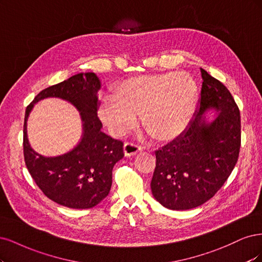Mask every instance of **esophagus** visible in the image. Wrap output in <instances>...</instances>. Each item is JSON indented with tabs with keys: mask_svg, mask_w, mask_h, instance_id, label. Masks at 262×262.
Returning <instances> with one entry per match:
<instances>
[{
	"mask_svg": "<svg viewBox=\"0 0 262 262\" xmlns=\"http://www.w3.org/2000/svg\"><path fill=\"white\" fill-rule=\"evenodd\" d=\"M123 151H124L125 157H133V156H136L137 154H139L141 151V148L136 145H134V143L126 142L124 145Z\"/></svg>",
	"mask_w": 262,
	"mask_h": 262,
	"instance_id": "1",
	"label": "esophagus"
}]
</instances>
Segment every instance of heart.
Listing matches in <instances>:
<instances>
[{
    "label": "heart",
    "mask_w": 262,
    "mask_h": 262,
    "mask_svg": "<svg viewBox=\"0 0 262 262\" xmlns=\"http://www.w3.org/2000/svg\"><path fill=\"white\" fill-rule=\"evenodd\" d=\"M197 100V83L186 73L142 75L120 82L114 96L101 101L98 115L110 132L121 136L134 127L139 114L151 137L170 141L187 129Z\"/></svg>",
    "instance_id": "1"
}]
</instances>
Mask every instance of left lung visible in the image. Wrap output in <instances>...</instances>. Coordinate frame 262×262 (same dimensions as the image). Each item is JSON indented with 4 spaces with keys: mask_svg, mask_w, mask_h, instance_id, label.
Wrapping results in <instances>:
<instances>
[{
    "mask_svg": "<svg viewBox=\"0 0 262 262\" xmlns=\"http://www.w3.org/2000/svg\"><path fill=\"white\" fill-rule=\"evenodd\" d=\"M200 108L183 136L156 152L151 191L171 210H189L212 198L229 179L241 147L239 110L222 82L201 69ZM217 114L209 118L206 114Z\"/></svg>",
    "mask_w": 262,
    "mask_h": 262,
    "instance_id": "8db88e82",
    "label": "left lung"
}]
</instances>
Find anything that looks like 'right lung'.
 Returning a JSON list of instances; mask_svg holds the SVG:
<instances>
[{
  "instance_id": "obj_1",
  "label": "right lung",
  "mask_w": 262,
  "mask_h": 262,
  "mask_svg": "<svg viewBox=\"0 0 262 262\" xmlns=\"http://www.w3.org/2000/svg\"><path fill=\"white\" fill-rule=\"evenodd\" d=\"M101 80L95 73H79L42 90L27 106L24 123V157L28 171L42 192L56 204L89 209L100 204L112 186L114 164L124 157L123 142L105 135L97 116ZM48 97L71 103L80 112L82 137L65 154L46 157L32 149L27 122L34 106Z\"/></svg>"
}]
</instances>
